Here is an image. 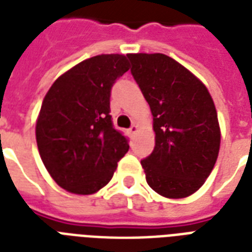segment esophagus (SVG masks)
<instances>
[{
  "instance_id": "34e87169",
  "label": "esophagus",
  "mask_w": 252,
  "mask_h": 252,
  "mask_svg": "<svg viewBox=\"0 0 252 252\" xmlns=\"http://www.w3.org/2000/svg\"><path fill=\"white\" fill-rule=\"evenodd\" d=\"M137 130H138V126H136V124H132V126L128 129V132H129L130 136H134V134L137 133Z\"/></svg>"
}]
</instances>
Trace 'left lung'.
<instances>
[{
	"label": "left lung",
	"instance_id": "8db88e82",
	"mask_svg": "<svg viewBox=\"0 0 252 252\" xmlns=\"http://www.w3.org/2000/svg\"><path fill=\"white\" fill-rule=\"evenodd\" d=\"M130 73L153 115L156 146L141 161L146 182L168 199L196 192L219 157V119L209 91L163 53H129Z\"/></svg>",
	"mask_w": 252,
	"mask_h": 252
}]
</instances>
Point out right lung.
<instances>
[{
  "label": "right lung",
  "mask_w": 252,
  "mask_h": 252,
  "mask_svg": "<svg viewBox=\"0 0 252 252\" xmlns=\"http://www.w3.org/2000/svg\"><path fill=\"white\" fill-rule=\"evenodd\" d=\"M128 69L124 55L94 56L59 77L45 95L37 149L49 175L66 191H99L129 149L110 115L111 89Z\"/></svg>",
  "instance_id": "1"
}]
</instances>
